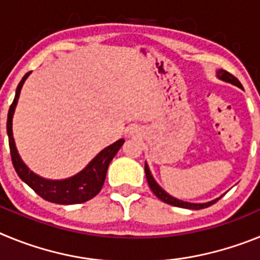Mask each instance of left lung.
<instances>
[{
  "instance_id": "obj_1",
  "label": "left lung",
  "mask_w": 260,
  "mask_h": 260,
  "mask_svg": "<svg viewBox=\"0 0 260 260\" xmlns=\"http://www.w3.org/2000/svg\"><path fill=\"white\" fill-rule=\"evenodd\" d=\"M216 77L219 78L220 80H222V82H226V83H231L233 84V86H237L238 88H242V84L240 83V80H238L236 77H233V75H232L231 73H228V71L222 70V69L216 71ZM144 172H146L147 182H148V185H150V189L152 190L153 194H155L160 201H162L164 203L171 204V206H176V207H181V208H189V210H202V208H207L210 207V206H212L213 203H216V202L219 201V199L222 197L221 195V197H219V198H216L210 202H206V203H190V202L181 201V199H177L174 198V197H172L171 194H168V192L162 189L161 186L156 182L153 176L151 174L150 168H148V164H147V162H144Z\"/></svg>"
}]
</instances>
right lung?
Masks as SVG:
<instances>
[{
  "instance_id": "1",
  "label": "right lung",
  "mask_w": 260,
  "mask_h": 260,
  "mask_svg": "<svg viewBox=\"0 0 260 260\" xmlns=\"http://www.w3.org/2000/svg\"><path fill=\"white\" fill-rule=\"evenodd\" d=\"M29 74H31V71L27 73L18 84L17 91H15V98H14V102L10 105V109H9L8 113V125H6V127H8L11 160H13L15 172H17L23 182H26L36 194L40 195L41 198L45 199V201L56 204L84 203V202L92 199L93 197H96L100 192L103 185H104L108 167H109L110 161L116 156V153L119 151V148L125 143V141L118 139L113 144L105 147L104 150L100 151L88 162V165L84 169H82L75 176H71L69 178H65V180H48V178L34 173L20 158L13 137L14 112H15V108H17L20 89H22L23 84H24Z\"/></svg>"
}]
</instances>
